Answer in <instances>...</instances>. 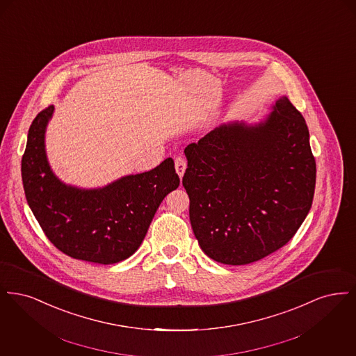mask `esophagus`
I'll list each match as a JSON object with an SVG mask.
<instances>
[{
	"label": "esophagus",
	"instance_id": "esophagus-1",
	"mask_svg": "<svg viewBox=\"0 0 356 356\" xmlns=\"http://www.w3.org/2000/svg\"><path fill=\"white\" fill-rule=\"evenodd\" d=\"M175 167H176V172H177V175H179L180 177H183V175H184V172H186V159H184V157H181V156L176 157V159H175Z\"/></svg>",
	"mask_w": 356,
	"mask_h": 356
}]
</instances>
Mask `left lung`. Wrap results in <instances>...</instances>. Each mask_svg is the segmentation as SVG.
<instances>
[{"instance_id": "8db88e82", "label": "left lung", "mask_w": 356, "mask_h": 356, "mask_svg": "<svg viewBox=\"0 0 356 356\" xmlns=\"http://www.w3.org/2000/svg\"><path fill=\"white\" fill-rule=\"evenodd\" d=\"M184 153L191 225L219 263L244 266L277 251L311 209L316 163L305 118L287 97L264 122L221 125Z\"/></svg>"}]
</instances>
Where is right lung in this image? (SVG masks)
Returning <instances> with one entry per match:
<instances>
[{
	"instance_id": "obj_1",
	"label": "right lung",
	"mask_w": 356,
	"mask_h": 356,
	"mask_svg": "<svg viewBox=\"0 0 356 356\" xmlns=\"http://www.w3.org/2000/svg\"><path fill=\"white\" fill-rule=\"evenodd\" d=\"M53 106L33 120L21 176L34 218L51 244L73 259L113 264L135 254L164 197L180 184L173 160L102 189L63 184L48 165L44 134Z\"/></svg>"
}]
</instances>
